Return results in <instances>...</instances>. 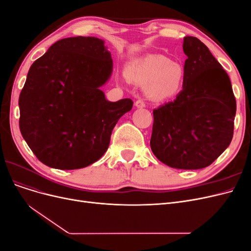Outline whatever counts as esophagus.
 <instances>
[{"instance_id":"obj_1","label":"esophagus","mask_w":251,"mask_h":251,"mask_svg":"<svg viewBox=\"0 0 251 251\" xmlns=\"http://www.w3.org/2000/svg\"><path fill=\"white\" fill-rule=\"evenodd\" d=\"M135 105L137 108H144V107H146V101H144L143 100H141V98H139V100H136Z\"/></svg>"}]
</instances>
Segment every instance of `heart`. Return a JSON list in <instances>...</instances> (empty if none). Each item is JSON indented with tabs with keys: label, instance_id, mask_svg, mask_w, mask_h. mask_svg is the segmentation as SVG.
<instances>
[{
	"label": "heart",
	"instance_id": "1",
	"mask_svg": "<svg viewBox=\"0 0 251 251\" xmlns=\"http://www.w3.org/2000/svg\"><path fill=\"white\" fill-rule=\"evenodd\" d=\"M132 81L148 85L150 95L156 100L176 97L183 87L182 68L162 55H148L134 63L127 72Z\"/></svg>",
	"mask_w": 251,
	"mask_h": 251
}]
</instances>
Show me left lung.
<instances>
[{"mask_svg": "<svg viewBox=\"0 0 251 251\" xmlns=\"http://www.w3.org/2000/svg\"><path fill=\"white\" fill-rule=\"evenodd\" d=\"M183 51V90L153 111L150 144L171 168L199 170L230 144L237 103L228 74L200 40L185 36Z\"/></svg>", "mask_w": 251, "mask_h": 251, "instance_id": "1", "label": "left lung"}]
</instances>
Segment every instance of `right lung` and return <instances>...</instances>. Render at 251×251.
<instances>
[{"mask_svg": "<svg viewBox=\"0 0 251 251\" xmlns=\"http://www.w3.org/2000/svg\"><path fill=\"white\" fill-rule=\"evenodd\" d=\"M111 53L97 37L54 43L31 65L20 98V130L41 162L77 170L108 150L119 118L133 101L105 100L100 89L112 73Z\"/></svg>", "mask_w": 251, "mask_h": 251, "instance_id": "right-lung-1", "label": "right lung"}]
</instances>
